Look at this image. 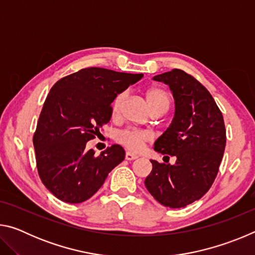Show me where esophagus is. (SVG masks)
<instances>
[{"label":"esophagus","mask_w":255,"mask_h":255,"mask_svg":"<svg viewBox=\"0 0 255 255\" xmlns=\"http://www.w3.org/2000/svg\"><path fill=\"white\" fill-rule=\"evenodd\" d=\"M136 158H138L136 154L130 153V152L126 153V159H128V161H133V159H136Z\"/></svg>","instance_id":"34e87169"}]
</instances>
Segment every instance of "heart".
I'll list each match as a JSON object with an SVG mask.
<instances>
[{"instance_id":"obj_1","label":"heart","mask_w":255,"mask_h":255,"mask_svg":"<svg viewBox=\"0 0 255 255\" xmlns=\"http://www.w3.org/2000/svg\"><path fill=\"white\" fill-rule=\"evenodd\" d=\"M125 96H126V94L124 92H120L115 97L114 101H112L111 114L114 116H117L119 114ZM145 97L146 101H147L152 111L157 109V108L169 107V96H167V93L164 91L163 89L157 88V86H152V88H148L146 90ZM152 139V132L144 130V129L127 128L117 133L118 143L125 146V147L128 148L129 150H132V152H139V150L144 147V145Z\"/></svg>"}]
</instances>
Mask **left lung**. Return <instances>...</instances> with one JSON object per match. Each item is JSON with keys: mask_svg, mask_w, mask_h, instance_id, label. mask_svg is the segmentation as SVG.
Here are the masks:
<instances>
[{"mask_svg": "<svg viewBox=\"0 0 255 255\" xmlns=\"http://www.w3.org/2000/svg\"><path fill=\"white\" fill-rule=\"evenodd\" d=\"M153 80L170 86L175 105L172 123L154 149L176 161L171 165L150 159L153 169L145 185L161 205L183 208L214 183L225 150V124L214 98L193 76L174 68Z\"/></svg>", "mask_w": 255, "mask_h": 255, "instance_id": "left-lung-1", "label": "left lung"}]
</instances>
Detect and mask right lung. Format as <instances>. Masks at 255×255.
I'll use <instances>...</instances> for the list:
<instances>
[{
  "label": "right lung",
  "instance_id": "add662e5",
  "mask_svg": "<svg viewBox=\"0 0 255 255\" xmlns=\"http://www.w3.org/2000/svg\"><path fill=\"white\" fill-rule=\"evenodd\" d=\"M143 74L89 67L67 75L51 88L38 119L33 146L45 187L67 204L88 200L125 158L118 144L99 156L85 148L110 122L111 103Z\"/></svg>",
  "mask_w": 255,
  "mask_h": 255
}]
</instances>
